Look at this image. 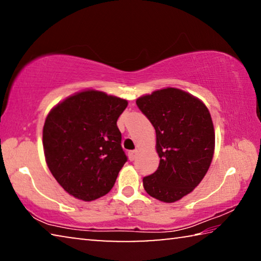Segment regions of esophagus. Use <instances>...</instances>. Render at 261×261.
<instances>
[{"label": "esophagus", "instance_id": "1", "mask_svg": "<svg viewBox=\"0 0 261 261\" xmlns=\"http://www.w3.org/2000/svg\"><path fill=\"white\" fill-rule=\"evenodd\" d=\"M138 154H139V151H137V149H136V151H130L129 154H127V156H129V160L134 161Z\"/></svg>", "mask_w": 261, "mask_h": 261}]
</instances>
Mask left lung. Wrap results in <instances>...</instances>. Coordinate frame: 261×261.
<instances>
[{
  "label": "left lung",
  "mask_w": 261,
  "mask_h": 261,
  "mask_svg": "<svg viewBox=\"0 0 261 261\" xmlns=\"http://www.w3.org/2000/svg\"><path fill=\"white\" fill-rule=\"evenodd\" d=\"M156 134L160 163L143 178L145 191L163 202H175L193 191L213 160L215 132L208 108L196 96L166 87L136 100Z\"/></svg>",
  "instance_id": "8db88e82"
}]
</instances>
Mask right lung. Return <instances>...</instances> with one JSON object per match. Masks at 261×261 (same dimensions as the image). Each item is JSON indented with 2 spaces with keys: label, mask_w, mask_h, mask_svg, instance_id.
<instances>
[{
  "label": "right lung",
  "mask_w": 261,
  "mask_h": 261,
  "mask_svg": "<svg viewBox=\"0 0 261 261\" xmlns=\"http://www.w3.org/2000/svg\"><path fill=\"white\" fill-rule=\"evenodd\" d=\"M127 101L88 88L57 103L42 130L46 163L64 191L92 201L107 194L126 162L117 120Z\"/></svg>",
  "instance_id": "right-lung-1"
}]
</instances>
